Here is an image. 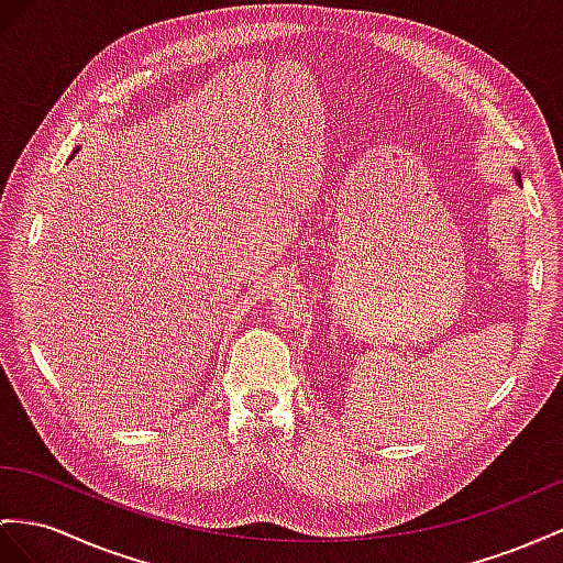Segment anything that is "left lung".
Listing matches in <instances>:
<instances>
[{
  "label": "left lung",
  "mask_w": 563,
  "mask_h": 563,
  "mask_svg": "<svg viewBox=\"0 0 563 563\" xmlns=\"http://www.w3.org/2000/svg\"><path fill=\"white\" fill-rule=\"evenodd\" d=\"M516 180H518V185H521V173H518V170H516Z\"/></svg>",
  "instance_id": "left-lung-1"
}]
</instances>
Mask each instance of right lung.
Returning a JSON list of instances; mask_svg holds the SVG:
<instances>
[{
	"instance_id": "add662e5",
	"label": "right lung",
	"mask_w": 563,
	"mask_h": 563,
	"mask_svg": "<svg viewBox=\"0 0 563 563\" xmlns=\"http://www.w3.org/2000/svg\"><path fill=\"white\" fill-rule=\"evenodd\" d=\"M76 152H78V150H76Z\"/></svg>"
}]
</instances>
